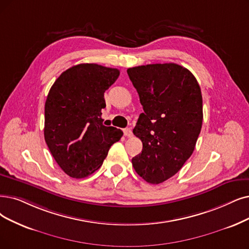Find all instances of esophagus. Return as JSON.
<instances>
[{
  "label": "esophagus",
  "mask_w": 249,
  "mask_h": 249,
  "mask_svg": "<svg viewBox=\"0 0 249 249\" xmlns=\"http://www.w3.org/2000/svg\"><path fill=\"white\" fill-rule=\"evenodd\" d=\"M123 131H124V135L125 137H132V136H133V133H132L131 128L125 127V128H124Z\"/></svg>",
  "instance_id": "34e87169"
}]
</instances>
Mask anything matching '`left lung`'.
<instances>
[{"mask_svg":"<svg viewBox=\"0 0 249 249\" xmlns=\"http://www.w3.org/2000/svg\"><path fill=\"white\" fill-rule=\"evenodd\" d=\"M126 71L144 110L133 130L143 149L132 163L146 182L160 184L180 171L194 151L203 119L200 87L191 71L176 63Z\"/></svg>","mask_w":249,"mask_h":249,"instance_id":"obj_1","label":"left lung"}]
</instances>
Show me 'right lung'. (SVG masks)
I'll return each mask as SVG.
<instances>
[{
    "instance_id": "right-lung-1",
    "label": "right lung",
    "mask_w": 249,
    "mask_h": 249,
    "mask_svg": "<svg viewBox=\"0 0 249 249\" xmlns=\"http://www.w3.org/2000/svg\"><path fill=\"white\" fill-rule=\"evenodd\" d=\"M119 76L116 68L82 63L62 72L45 103V141L61 170L82 178L97 171L123 132L103 124L104 93Z\"/></svg>"
}]
</instances>
